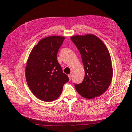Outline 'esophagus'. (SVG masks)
I'll return each instance as SVG.
<instances>
[{
    "mask_svg": "<svg viewBox=\"0 0 132 132\" xmlns=\"http://www.w3.org/2000/svg\"><path fill=\"white\" fill-rule=\"evenodd\" d=\"M68 77H69V80H70L71 79V78H72V75H71V74H68Z\"/></svg>",
    "mask_w": 132,
    "mask_h": 132,
    "instance_id": "esophagus-1",
    "label": "esophagus"
}]
</instances>
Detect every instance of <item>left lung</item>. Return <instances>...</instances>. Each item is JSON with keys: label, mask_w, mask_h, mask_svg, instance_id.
I'll return each mask as SVG.
<instances>
[{"label": "left lung", "mask_w": 132, "mask_h": 132, "mask_svg": "<svg viewBox=\"0 0 132 132\" xmlns=\"http://www.w3.org/2000/svg\"><path fill=\"white\" fill-rule=\"evenodd\" d=\"M70 39L80 53L85 73L83 81L75 85L76 90L86 98L100 96L109 88L113 77L109 50L93 34L75 35Z\"/></svg>", "instance_id": "1"}]
</instances>
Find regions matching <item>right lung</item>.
Listing matches in <instances>:
<instances>
[{"instance_id":"1","label":"right lung","mask_w":132,"mask_h":132,"mask_svg":"<svg viewBox=\"0 0 132 132\" xmlns=\"http://www.w3.org/2000/svg\"><path fill=\"white\" fill-rule=\"evenodd\" d=\"M65 37L51 36L41 39L34 47L25 68L27 84L32 94L46 102L61 95L64 84L69 81L57 61V54Z\"/></svg>"}]
</instances>
